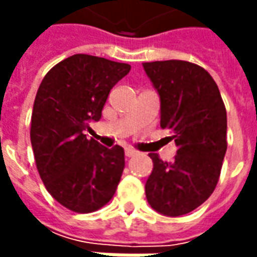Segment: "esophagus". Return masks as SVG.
Here are the masks:
<instances>
[{"mask_svg": "<svg viewBox=\"0 0 257 257\" xmlns=\"http://www.w3.org/2000/svg\"><path fill=\"white\" fill-rule=\"evenodd\" d=\"M136 154H137V152L133 149H125V157H134Z\"/></svg>", "mask_w": 257, "mask_h": 257, "instance_id": "obj_1", "label": "esophagus"}]
</instances>
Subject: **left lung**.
Segmentation results:
<instances>
[{"mask_svg": "<svg viewBox=\"0 0 257 257\" xmlns=\"http://www.w3.org/2000/svg\"><path fill=\"white\" fill-rule=\"evenodd\" d=\"M160 95V127L173 132L177 154L172 163L150 153L153 172L146 197L154 210L182 216L206 202L220 177L227 149L226 107L212 75L182 60L144 63Z\"/></svg>", "mask_w": 257, "mask_h": 257, "instance_id": "obj_1", "label": "left lung"}]
</instances>
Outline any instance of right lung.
I'll use <instances>...</instances> for the list:
<instances>
[{"instance_id":"1","label":"right lung","mask_w":257,"mask_h":257,"mask_svg":"<svg viewBox=\"0 0 257 257\" xmlns=\"http://www.w3.org/2000/svg\"><path fill=\"white\" fill-rule=\"evenodd\" d=\"M130 65L88 54L55 64L43 78L31 115V146L45 189L61 206L91 213L111 200L124 170V150L87 139L110 90Z\"/></svg>"}]
</instances>
